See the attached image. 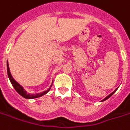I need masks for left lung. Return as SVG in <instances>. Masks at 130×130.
<instances>
[{
	"label": "left lung",
	"instance_id": "obj_1",
	"mask_svg": "<svg viewBox=\"0 0 130 130\" xmlns=\"http://www.w3.org/2000/svg\"><path fill=\"white\" fill-rule=\"evenodd\" d=\"M117 89H118V88H116V89H115V90H114V91L112 92V93H110L109 95V96H106V97L105 99H103V100H102V101H106V99H109V98H110V97H111V96H112V95H113V94H114V93H115V92L117 91Z\"/></svg>",
	"mask_w": 130,
	"mask_h": 130
}]
</instances>
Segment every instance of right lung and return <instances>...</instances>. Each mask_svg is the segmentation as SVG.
Segmentation results:
<instances>
[{
	"instance_id": "obj_1",
	"label": "right lung",
	"mask_w": 130,
	"mask_h": 130,
	"mask_svg": "<svg viewBox=\"0 0 130 130\" xmlns=\"http://www.w3.org/2000/svg\"><path fill=\"white\" fill-rule=\"evenodd\" d=\"M7 73H8V78L10 80L12 86H13L14 88H15V90L18 92L19 94H20L21 96H23L25 99H33L39 98V97H41V96L45 95L46 93H47L49 92V91H50V88H51L52 86V83L50 87L47 90L42 92V93H36V94H34V93H27L26 91H25L24 88L22 87L20 84L18 83L17 81H16V80H14V78H13V76H12L11 74V72H10V68H9V65H8V60H7Z\"/></svg>"
}]
</instances>
